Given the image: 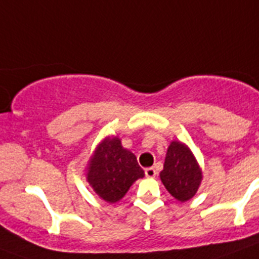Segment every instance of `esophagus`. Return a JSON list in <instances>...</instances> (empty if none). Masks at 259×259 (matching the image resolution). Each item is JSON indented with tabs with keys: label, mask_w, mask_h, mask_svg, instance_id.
Instances as JSON below:
<instances>
[{
	"label": "esophagus",
	"mask_w": 259,
	"mask_h": 259,
	"mask_svg": "<svg viewBox=\"0 0 259 259\" xmlns=\"http://www.w3.org/2000/svg\"><path fill=\"white\" fill-rule=\"evenodd\" d=\"M155 175H157V171H155L153 167H148V168H145L146 178H155Z\"/></svg>",
	"instance_id": "obj_1"
}]
</instances>
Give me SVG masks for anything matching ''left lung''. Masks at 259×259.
<instances>
[{
  "instance_id": "8db88e82",
  "label": "left lung",
  "mask_w": 259,
  "mask_h": 259,
  "mask_svg": "<svg viewBox=\"0 0 259 259\" xmlns=\"http://www.w3.org/2000/svg\"><path fill=\"white\" fill-rule=\"evenodd\" d=\"M161 182L168 193L180 202H187L197 193L202 182V170L187 144L171 141L167 148Z\"/></svg>"
}]
</instances>
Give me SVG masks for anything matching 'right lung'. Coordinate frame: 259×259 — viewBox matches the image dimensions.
<instances>
[{
	"instance_id": "obj_1",
	"label": "right lung",
	"mask_w": 259,
	"mask_h": 259,
	"mask_svg": "<svg viewBox=\"0 0 259 259\" xmlns=\"http://www.w3.org/2000/svg\"><path fill=\"white\" fill-rule=\"evenodd\" d=\"M87 182L101 200H122L137 179L145 176L136 155L123 148L118 136H106L96 146L85 168Z\"/></svg>"
}]
</instances>
